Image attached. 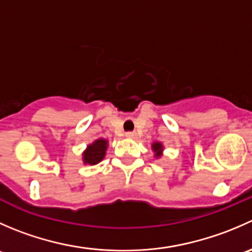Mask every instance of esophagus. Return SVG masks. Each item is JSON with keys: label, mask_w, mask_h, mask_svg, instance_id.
Instances as JSON below:
<instances>
[{"label": "esophagus", "mask_w": 252, "mask_h": 252, "mask_svg": "<svg viewBox=\"0 0 252 252\" xmlns=\"http://www.w3.org/2000/svg\"><path fill=\"white\" fill-rule=\"evenodd\" d=\"M126 138H128V139H134V138H135V136H136V134L134 133V131H128V133L126 134Z\"/></svg>", "instance_id": "34e87169"}]
</instances>
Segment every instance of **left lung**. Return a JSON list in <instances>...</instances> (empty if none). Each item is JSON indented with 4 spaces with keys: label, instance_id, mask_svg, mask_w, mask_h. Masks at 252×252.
<instances>
[{
    "label": "left lung",
    "instance_id": "left-lung-1",
    "mask_svg": "<svg viewBox=\"0 0 252 252\" xmlns=\"http://www.w3.org/2000/svg\"><path fill=\"white\" fill-rule=\"evenodd\" d=\"M152 150H154L155 152V157L158 158V157L162 156V152H163V145L158 141L154 142V144H152Z\"/></svg>",
    "mask_w": 252,
    "mask_h": 252
}]
</instances>
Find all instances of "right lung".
Listing matches in <instances>:
<instances>
[{
  "label": "right lung",
  "mask_w": 252,
  "mask_h": 252,
  "mask_svg": "<svg viewBox=\"0 0 252 252\" xmlns=\"http://www.w3.org/2000/svg\"><path fill=\"white\" fill-rule=\"evenodd\" d=\"M108 141L106 139H97L86 147L83 152V162L85 164H96L102 161L107 150Z\"/></svg>",
  "instance_id": "add662e5"
}]
</instances>
